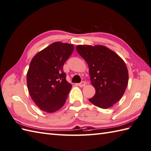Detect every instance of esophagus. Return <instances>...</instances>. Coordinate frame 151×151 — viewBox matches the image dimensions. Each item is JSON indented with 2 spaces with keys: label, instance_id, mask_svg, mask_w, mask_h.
<instances>
[{
  "label": "esophagus",
  "instance_id": "obj_1",
  "mask_svg": "<svg viewBox=\"0 0 151 151\" xmlns=\"http://www.w3.org/2000/svg\"><path fill=\"white\" fill-rule=\"evenodd\" d=\"M78 86L79 87H84V86H86V82H83V81H82V82H81L80 83H78Z\"/></svg>",
  "mask_w": 151,
  "mask_h": 151
}]
</instances>
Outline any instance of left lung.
Here are the masks:
<instances>
[{"label":"left lung","instance_id":"obj_1","mask_svg":"<svg viewBox=\"0 0 151 151\" xmlns=\"http://www.w3.org/2000/svg\"><path fill=\"white\" fill-rule=\"evenodd\" d=\"M76 49L88 64L91 82L96 89L89 101L101 109L112 107L121 99L128 84L124 61L104 45H78Z\"/></svg>","mask_w":151,"mask_h":151}]
</instances>
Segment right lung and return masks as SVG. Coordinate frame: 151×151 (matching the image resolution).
Wrapping results in <instances>:
<instances>
[{
  "label": "right lung",
  "mask_w": 151,
  "mask_h": 151,
  "mask_svg": "<svg viewBox=\"0 0 151 151\" xmlns=\"http://www.w3.org/2000/svg\"><path fill=\"white\" fill-rule=\"evenodd\" d=\"M74 45L56 42L35 56L27 73V86L34 102L42 111L54 113L65 104L72 86L63 70Z\"/></svg>",
  "instance_id": "1"
}]
</instances>
